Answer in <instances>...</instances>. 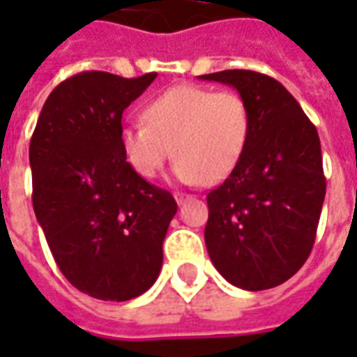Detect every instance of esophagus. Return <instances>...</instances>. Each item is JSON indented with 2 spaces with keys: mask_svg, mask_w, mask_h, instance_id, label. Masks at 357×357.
Returning a JSON list of instances; mask_svg holds the SVG:
<instances>
[{
  "mask_svg": "<svg viewBox=\"0 0 357 357\" xmlns=\"http://www.w3.org/2000/svg\"><path fill=\"white\" fill-rule=\"evenodd\" d=\"M174 197H176V202H178V204H183V202L189 201V199H193L191 195H185V193H176Z\"/></svg>",
  "mask_w": 357,
  "mask_h": 357,
  "instance_id": "1",
  "label": "esophagus"
}]
</instances>
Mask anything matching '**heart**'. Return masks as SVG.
<instances>
[{"label": "heart", "instance_id": "1", "mask_svg": "<svg viewBox=\"0 0 357 357\" xmlns=\"http://www.w3.org/2000/svg\"><path fill=\"white\" fill-rule=\"evenodd\" d=\"M143 120L120 132L128 162L141 178L153 179L174 155V176L187 185L227 178L250 133V110L241 95L197 86L158 95L145 107Z\"/></svg>", "mask_w": 357, "mask_h": 357}]
</instances>
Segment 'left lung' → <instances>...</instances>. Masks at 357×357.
Here are the masks:
<instances>
[{"mask_svg": "<svg viewBox=\"0 0 357 357\" xmlns=\"http://www.w3.org/2000/svg\"><path fill=\"white\" fill-rule=\"evenodd\" d=\"M199 78L235 88L250 110L239 164L206 197V250L225 281L245 291L273 289L314 247L325 201L319 135L298 101L266 74L222 70Z\"/></svg>", "mask_w": 357, "mask_h": 357, "instance_id": "obj_1", "label": "left lung"}]
</instances>
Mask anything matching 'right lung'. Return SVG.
Returning a JSON list of instances; mask_svg holds the SVG:
<instances>
[{
	"label": "right lung",
	"instance_id": "1",
	"mask_svg": "<svg viewBox=\"0 0 357 357\" xmlns=\"http://www.w3.org/2000/svg\"><path fill=\"white\" fill-rule=\"evenodd\" d=\"M156 73H80L59 84L30 141L36 220L63 275L89 296L124 302L149 291L178 204L126 160L122 112Z\"/></svg>",
	"mask_w": 357,
	"mask_h": 357
}]
</instances>
